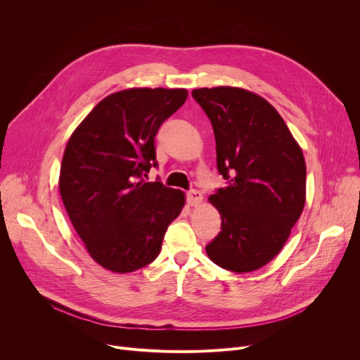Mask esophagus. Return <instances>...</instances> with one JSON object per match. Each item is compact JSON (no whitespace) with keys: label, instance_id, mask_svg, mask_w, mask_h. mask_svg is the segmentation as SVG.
<instances>
[{"label":"esophagus","instance_id":"obj_1","mask_svg":"<svg viewBox=\"0 0 360 360\" xmlns=\"http://www.w3.org/2000/svg\"><path fill=\"white\" fill-rule=\"evenodd\" d=\"M186 201H188V204H190V205H198L202 201V194L200 191H197V190L188 191L186 193Z\"/></svg>","mask_w":360,"mask_h":360}]
</instances>
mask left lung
Instances as JSON below:
<instances>
[{
	"instance_id": "8db88e82",
	"label": "left lung",
	"mask_w": 360,
	"mask_h": 360,
	"mask_svg": "<svg viewBox=\"0 0 360 360\" xmlns=\"http://www.w3.org/2000/svg\"><path fill=\"white\" fill-rule=\"evenodd\" d=\"M193 98L213 125L217 170L228 181L209 198L221 231L207 255L224 270H258L281 251L304 210V155L278 112L258 94L204 87L193 90Z\"/></svg>"
}]
</instances>
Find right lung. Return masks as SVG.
Returning a JSON list of instances; mask_svg holds the SVG:
<instances>
[{"label":"right lung","mask_w":360,"mask_h":360,"mask_svg":"<svg viewBox=\"0 0 360 360\" xmlns=\"http://www.w3.org/2000/svg\"><path fill=\"white\" fill-rule=\"evenodd\" d=\"M185 89H128L101 101L72 132L64 151L60 193L90 257L113 273L155 261L184 193L160 181L155 137L185 103Z\"/></svg>","instance_id":"right-lung-1"}]
</instances>
